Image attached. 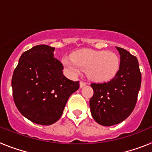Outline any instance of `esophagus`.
<instances>
[{"mask_svg": "<svg viewBox=\"0 0 152 152\" xmlns=\"http://www.w3.org/2000/svg\"><path fill=\"white\" fill-rule=\"evenodd\" d=\"M86 83L84 82V81H80V88H82L83 87H84V86L86 85Z\"/></svg>", "mask_w": 152, "mask_h": 152, "instance_id": "obj_1", "label": "esophagus"}]
</instances>
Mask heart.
Listing matches in <instances>:
<instances>
[{"instance_id":"heart-1","label":"heart","mask_w":152,"mask_h":152,"mask_svg":"<svg viewBox=\"0 0 152 152\" xmlns=\"http://www.w3.org/2000/svg\"><path fill=\"white\" fill-rule=\"evenodd\" d=\"M63 66L69 76L77 77L82 71L90 80L106 82L116 77L120 68V59L113 52L80 50L72 54V58H62Z\"/></svg>"}]
</instances>
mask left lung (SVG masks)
Here are the masks:
<instances>
[{
    "mask_svg": "<svg viewBox=\"0 0 152 152\" xmlns=\"http://www.w3.org/2000/svg\"><path fill=\"white\" fill-rule=\"evenodd\" d=\"M120 55V68L109 82L91 84L90 100L93 118L100 125L110 126L123 122L133 111L141 87L139 61L127 50L116 47Z\"/></svg>",
    "mask_w": 152,
    "mask_h": 152,
    "instance_id": "obj_1",
    "label": "left lung"
}]
</instances>
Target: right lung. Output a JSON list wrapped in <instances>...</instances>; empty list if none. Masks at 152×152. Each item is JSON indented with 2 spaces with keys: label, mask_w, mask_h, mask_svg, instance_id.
<instances>
[{
  "label": "right lung",
  "mask_w": 152,
  "mask_h": 152,
  "mask_svg": "<svg viewBox=\"0 0 152 152\" xmlns=\"http://www.w3.org/2000/svg\"><path fill=\"white\" fill-rule=\"evenodd\" d=\"M55 48L39 45L23 52L12 77L13 100L23 116L36 124L52 125L62 115L68 98L79 88L63 75Z\"/></svg>",
  "instance_id": "obj_1"
}]
</instances>
